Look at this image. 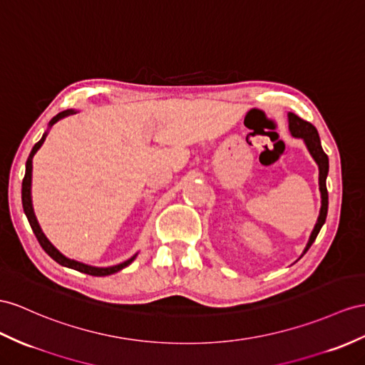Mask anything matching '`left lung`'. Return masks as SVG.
<instances>
[{
	"label": "left lung",
	"instance_id": "left-lung-1",
	"mask_svg": "<svg viewBox=\"0 0 365 365\" xmlns=\"http://www.w3.org/2000/svg\"><path fill=\"white\" fill-rule=\"evenodd\" d=\"M288 128L293 137L304 140L307 149L310 151L317 166H319V191H321V199H322L321 211H319V217H317L316 225L312 231V236L308 239V244L304 250V255H305L308 248L312 247L314 239L317 237V235H319V231L327 219V211H329V192H327V185H325L327 174H329V157H327V154L324 153L319 134H317L316 128L312 123H308V121L297 117L296 114H293V112H288Z\"/></svg>",
	"mask_w": 365,
	"mask_h": 365
}]
</instances>
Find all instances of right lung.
<instances>
[{
    "instance_id": "1",
    "label": "right lung",
    "mask_w": 365,
    "mask_h": 365,
    "mask_svg": "<svg viewBox=\"0 0 365 365\" xmlns=\"http://www.w3.org/2000/svg\"><path fill=\"white\" fill-rule=\"evenodd\" d=\"M71 114H76V110L73 109H68V110H63L60 112V114L55 115L52 120L49 126H52L53 123H57L58 120L68 117ZM46 135H48V133H44L41 140L38 143H35V146L32 148V151L29 154V158H27L26 162V174H24V179H23V188H21V200H23V210H24V214L27 220H29L31 223V228L34 231V235L36 237V240L40 242L41 248L48 253L55 262H58L60 265L63 267H68V268H72V269H77V272L80 273H86V274H91V276H109V274H114L117 272H120V269H123L125 267H128L133 260L135 259L137 255H134L130 259L125 260V262H121L118 265H114V267H106V268H100V267H91V265H86V264H81V262H77V260L73 259H69L66 256H63L60 251L55 248L51 242L48 240V237L44 236V232L41 231L38 222H36V217H35V212H34V208H32V197H31V185H32V158L34 155L36 154V151L41 148V145L44 143L46 140Z\"/></svg>"
}]
</instances>
